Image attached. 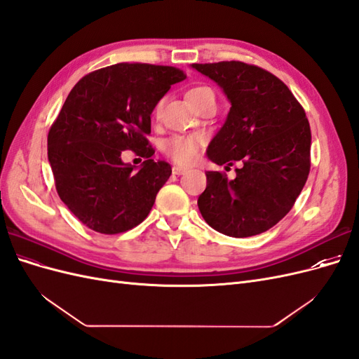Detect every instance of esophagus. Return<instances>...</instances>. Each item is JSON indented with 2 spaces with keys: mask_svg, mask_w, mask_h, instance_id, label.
Here are the masks:
<instances>
[{
  "mask_svg": "<svg viewBox=\"0 0 359 359\" xmlns=\"http://www.w3.org/2000/svg\"><path fill=\"white\" fill-rule=\"evenodd\" d=\"M172 172H173V175H182V173L187 172V169L186 168H181V166H173Z\"/></svg>",
  "mask_w": 359,
  "mask_h": 359,
  "instance_id": "1",
  "label": "esophagus"
}]
</instances>
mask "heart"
I'll return each mask as SVG.
<instances>
[{"instance_id":"obj_1","label":"heart","mask_w":359,"mask_h":359,"mask_svg":"<svg viewBox=\"0 0 359 359\" xmlns=\"http://www.w3.org/2000/svg\"><path fill=\"white\" fill-rule=\"evenodd\" d=\"M206 94H214L208 86H196V88H191L187 93V100H196L202 95ZM161 102L156 106V114H160L161 111ZM201 137L199 136H172L169 137L163 149L165 153L173 160L180 163V165H190L191 161L196 160L199 151H201Z\"/></svg>"}]
</instances>
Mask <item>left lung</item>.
<instances>
[{"label":"left lung","instance_id":"1","mask_svg":"<svg viewBox=\"0 0 359 359\" xmlns=\"http://www.w3.org/2000/svg\"><path fill=\"white\" fill-rule=\"evenodd\" d=\"M223 90L226 121L206 149L215 165L243 161L236 177L206 173L198 199L205 222L227 236L259 235L290 211L310 172L309 119L273 73L241 61L191 64Z\"/></svg>","mask_w":359,"mask_h":359}]
</instances>
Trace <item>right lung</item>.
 Returning a JSON list of instances; mask_svg holds the SVG:
<instances>
[{"label":"right lung","mask_w":359,"mask_h":359,"mask_svg":"<svg viewBox=\"0 0 359 359\" xmlns=\"http://www.w3.org/2000/svg\"><path fill=\"white\" fill-rule=\"evenodd\" d=\"M186 79L180 69L128 64L95 70L73 86L48 135V158L61 201L90 229L114 235L142 223L172 168L154 160L151 114L170 85ZM132 149L147 160H121Z\"/></svg>","instance_id":"add662e5"}]
</instances>
